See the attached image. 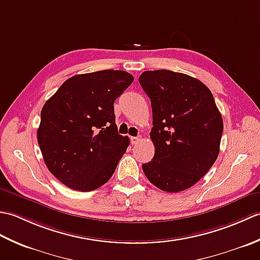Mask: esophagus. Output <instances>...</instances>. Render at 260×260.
Segmentation results:
<instances>
[{
  "label": "esophagus",
  "instance_id": "esophagus-1",
  "mask_svg": "<svg viewBox=\"0 0 260 260\" xmlns=\"http://www.w3.org/2000/svg\"><path fill=\"white\" fill-rule=\"evenodd\" d=\"M141 141V136H132L131 137V143L132 144H137Z\"/></svg>",
  "mask_w": 260,
  "mask_h": 260
}]
</instances>
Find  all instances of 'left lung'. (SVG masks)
I'll return each mask as SVG.
<instances>
[{"instance_id":"obj_1","label":"left lung","mask_w":260,"mask_h":260,"mask_svg":"<svg viewBox=\"0 0 260 260\" xmlns=\"http://www.w3.org/2000/svg\"><path fill=\"white\" fill-rule=\"evenodd\" d=\"M139 81L151 99L150 135L155 147L143 171L162 191H184L200 181L219 155L221 114L209 88L191 76L162 69L144 71Z\"/></svg>"}]
</instances>
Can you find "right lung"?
I'll use <instances>...</instances> for the list:
<instances>
[{
    "label": "right lung",
    "instance_id": "right-lung-1",
    "mask_svg": "<svg viewBox=\"0 0 260 260\" xmlns=\"http://www.w3.org/2000/svg\"><path fill=\"white\" fill-rule=\"evenodd\" d=\"M133 80L123 70L76 75L43 105L39 146L48 170L70 189L92 191L112 178L129 145L118 134L114 102Z\"/></svg>",
    "mask_w": 260,
    "mask_h": 260
}]
</instances>
